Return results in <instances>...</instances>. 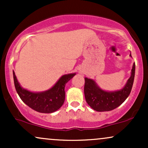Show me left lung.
<instances>
[{
	"mask_svg": "<svg viewBox=\"0 0 148 148\" xmlns=\"http://www.w3.org/2000/svg\"><path fill=\"white\" fill-rule=\"evenodd\" d=\"M130 56H132L130 54ZM135 75V63L132 74L123 89L115 92H106L101 90L93 80L85 78L84 94L86 102L97 111H109L122 104L130 95Z\"/></svg>",
	"mask_w": 148,
	"mask_h": 148,
	"instance_id": "1",
	"label": "left lung"
}]
</instances>
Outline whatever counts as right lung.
Returning <instances> with one entry per match:
<instances>
[{
  "label": "right lung",
  "instance_id": "right-lung-1",
  "mask_svg": "<svg viewBox=\"0 0 148 148\" xmlns=\"http://www.w3.org/2000/svg\"><path fill=\"white\" fill-rule=\"evenodd\" d=\"M75 74L63 75L50 90L35 93L23 89L20 86L13 71L14 86L21 99L33 110L44 113H53L62 106L65 98L64 86Z\"/></svg>",
  "mask_w": 148,
  "mask_h": 148
}]
</instances>
